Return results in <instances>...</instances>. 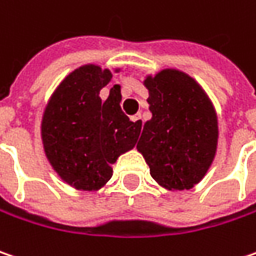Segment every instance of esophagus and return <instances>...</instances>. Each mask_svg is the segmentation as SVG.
Segmentation results:
<instances>
[{"instance_id":"1","label":"esophagus","mask_w":256,"mask_h":256,"mask_svg":"<svg viewBox=\"0 0 256 256\" xmlns=\"http://www.w3.org/2000/svg\"><path fill=\"white\" fill-rule=\"evenodd\" d=\"M130 120H132L133 123H136V126H138V128H140V126L143 124L140 114H134V116H132V117H130Z\"/></svg>"}]
</instances>
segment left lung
I'll return each instance as SVG.
<instances>
[{
    "instance_id": "8db88e82",
    "label": "left lung",
    "mask_w": 256,
    "mask_h": 256,
    "mask_svg": "<svg viewBox=\"0 0 256 256\" xmlns=\"http://www.w3.org/2000/svg\"><path fill=\"white\" fill-rule=\"evenodd\" d=\"M143 85L152 118L144 123L136 149L160 187L190 190L203 180L216 158V108L203 86L180 69L148 74Z\"/></svg>"
}]
</instances>
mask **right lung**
Returning a JSON list of instances; mask_svg holds the SVG:
<instances>
[{
	"instance_id": "add662e5",
	"label": "right lung",
	"mask_w": 256,
	"mask_h": 256,
	"mask_svg": "<svg viewBox=\"0 0 256 256\" xmlns=\"http://www.w3.org/2000/svg\"><path fill=\"white\" fill-rule=\"evenodd\" d=\"M116 68L114 72H120ZM113 74L96 64L74 69L49 98L40 123L44 155L59 178L80 191H98L113 176V164L134 148L140 128L122 112L120 85L107 100L100 91Z\"/></svg>"
}]
</instances>
